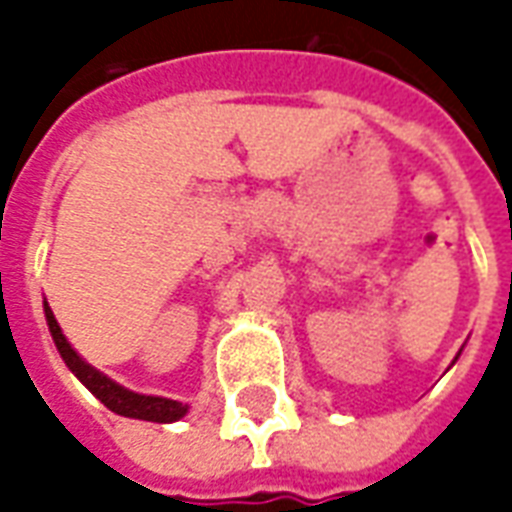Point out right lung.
Listing matches in <instances>:
<instances>
[{
  "mask_svg": "<svg viewBox=\"0 0 512 512\" xmlns=\"http://www.w3.org/2000/svg\"><path fill=\"white\" fill-rule=\"evenodd\" d=\"M43 312H46V323H49V332L54 337L57 351L65 359V365L71 367V373L82 381L90 392H93L109 411H115L120 417H134V419H147V422H175V419L186 417L189 406L178 403V400H169V397H153V395H139L131 392L126 386L115 384L112 378H106L104 373H98L93 365H87L82 356L76 354L71 343L65 340L60 323L54 318L51 307L43 301Z\"/></svg>",
  "mask_w": 512,
  "mask_h": 512,
  "instance_id": "right-lung-1",
  "label": "right lung"
}]
</instances>
